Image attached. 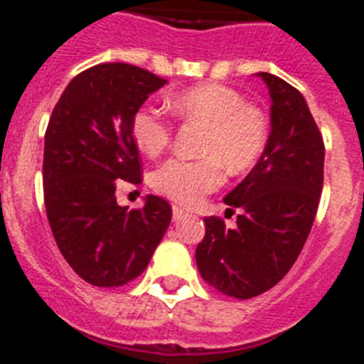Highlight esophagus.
I'll return each instance as SVG.
<instances>
[{
  "instance_id": "obj_1",
  "label": "esophagus",
  "mask_w": 364,
  "mask_h": 364,
  "mask_svg": "<svg viewBox=\"0 0 364 364\" xmlns=\"http://www.w3.org/2000/svg\"><path fill=\"white\" fill-rule=\"evenodd\" d=\"M186 215H188V212H186L184 208H180V206H173V219H175V221H180V219L182 218H186Z\"/></svg>"
}]
</instances>
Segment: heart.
I'll list each match as a JSON object with an SVG mask.
<instances>
[{
    "mask_svg": "<svg viewBox=\"0 0 364 364\" xmlns=\"http://www.w3.org/2000/svg\"><path fill=\"white\" fill-rule=\"evenodd\" d=\"M169 107L180 121L204 126L199 160L169 158L152 175L158 193L180 204H197L223 184V165L232 175L253 169L269 141V121L258 106L223 83H200L175 92ZM132 139L141 152L161 154L173 141V122L158 109L141 106L130 121Z\"/></svg>",
    "mask_w": 364,
    "mask_h": 364,
    "instance_id": "1",
    "label": "heart"
}]
</instances>
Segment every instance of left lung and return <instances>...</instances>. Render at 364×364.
Here are the masks:
<instances>
[{
	"label": "left lung",
	"instance_id": "left-lung-1",
	"mask_svg": "<svg viewBox=\"0 0 364 364\" xmlns=\"http://www.w3.org/2000/svg\"><path fill=\"white\" fill-rule=\"evenodd\" d=\"M272 96L268 146L253 171L225 197L238 208L236 227L204 218L195 258L200 277L218 292L249 299L290 272L307 242L323 186V139L296 87L258 72Z\"/></svg>",
	"mask_w": 364,
	"mask_h": 364
}]
</instances>
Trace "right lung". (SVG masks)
I'll use <instances>...</instances> for the list:
<instances>
[{
	"label": "right lung",
	"mask_w": 364,
	"mask_h": 364,
	"mask_svg": "<svg viewBox=\"0 0 364 364\" xmlns=\"http://www.w3.org/2000/svg\"><path fill=\"white\" fill-rule=\"evenodd\" d=\"M167 81L128 63L80 72L55 104L44 135V204L70 268L89 284L122 287L139 277L171 223V204L149 195L143 208L117 204V184H141L130 121Z\"/></svg>",
	"instance_id": "right-lung-1"
}]
</instances>
